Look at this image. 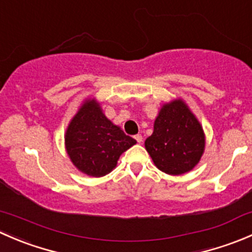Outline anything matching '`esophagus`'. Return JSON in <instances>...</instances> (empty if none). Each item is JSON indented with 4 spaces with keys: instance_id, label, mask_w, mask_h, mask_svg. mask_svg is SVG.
Wrapping results in <instances>:
<instances>
[{
    "instance_id": "1",
    "label": "esophagus",
    "mask_w": 252,
    "mask_h": 252,
    "mask_svg": "<svg viewBox=\"0 0 252 252\" xmlns=\"http://www.w3.org/2000/svg\"><path fill=\"white\" fill-rule=\"evenodd\" d=\"M134 138H135V140L138 141V142H141V141H142V136H141V134H136V135L134 136Z\"/></svg>"
}]
</instances>
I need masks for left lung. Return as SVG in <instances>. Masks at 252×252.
I'll return each mask as SVG.
<instances>
[{"instance_id":"1","label":"left lung","mask_w":252,"mask_h":252,"mask_svg":"<svg viewBox=\"0 0 252 252\" xmlns=\"http://www.w3.org/2000/svg\"><path fill=\"white\" fill-rule=\"evenodd\" d=\"M145 147L157 168L168 174H183L201 158L204 131L187 105L182 100L173 101L162 107Z\"/></svg>"}]
</instances>
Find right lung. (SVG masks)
<instances>
[{"label":"right lung","instance_id":"add662e5","mask_svg":"<svg viewBox=\"0 0 252 252\" xmlns=\"http://www.w3.org/2000/svg\"><path fill=\"white\" fill-rule=\"evenodd\" d=\"M119 126L112 124L95 101L81 106L65 134V147L79 171L102 177L116 167L119 156L135 144Z\"/></svg>","mask_w":252,"mask_h":252}]
</instances>
